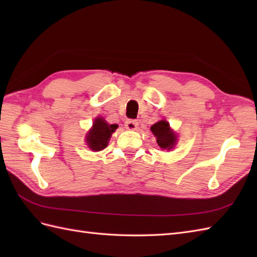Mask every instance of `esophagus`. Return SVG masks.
<instances>
[{
    "mask_svg": "<svg viewBox=\"0 0 257 257\" xmlns=\"http://www.w3.org/2000/svg\"><path fill=\"white\" fill-rule=\"evenodd\" d=\"M124 125H125V128L129 130H136L138 127V123L134 119H128V120H125Z\"/></svg>",
    "mask_w": 257,
    "mask_h": 257,
    "instance_id": "obj_1",
    "label": "esophagus"
}]
</instances>
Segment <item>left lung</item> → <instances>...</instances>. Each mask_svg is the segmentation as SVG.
<instances>
[{"instance_id": "left-lung-1", "label": "left lung", "mask_w": 257, "mask_h": 257, "mask_svg": "<svg viewBox=\"0 0 257 257\" xmlns=\"http://www.w3.org/2000/svg\"><path fill=\"white\" fill-rule=\"evenodd\" d=\"M151 132L157 138V144L162 150H171L177 145L178 136L170 128V123L166 120H160L151 125Z\"/></svg>"}]
</instances>
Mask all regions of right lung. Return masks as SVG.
Listing matches in <instances>:
<instances>
[{"label": "right lung", "instance_id": "1", "mask_svg": "<svg viewBox=\"0 0 257 257\" xmlns=\"http://www.w3.org/2000/svg\"><path fill=\"white\" fill-rule=\"evenodd\" d=\"M118 128L117 124H109L102 117H97L94 120L91 129L86 136L87 146L92 151H100L108 146L112 133Z\"/></svg>", "mask_w": 257, "mask_h": 257}]
</instances>
